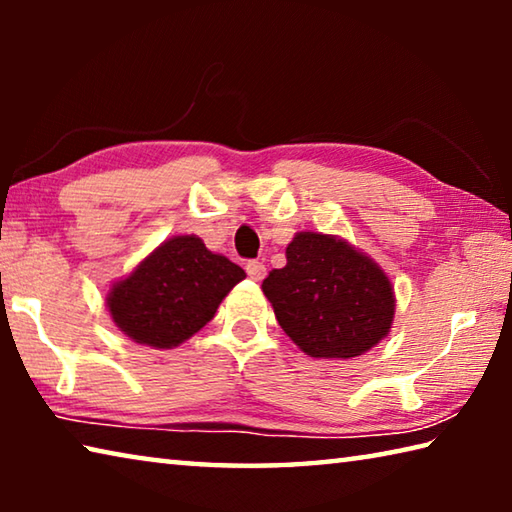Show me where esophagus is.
I'll list each match as a JSON object with an SVG mask.
<instances>
[{
	"label": "esophagus",
	"mask_w": 512,
	"mask_h": 512,
	"mask_svg": "<svg viewBox=\"0 0 512 512\" xmlns=\"http://www.w3.org/2000/svg\"><path fill=\"white\" fill-rule=\"evenodd\" d=\"M246 273L250 280L259 282V280H264L266 266H264V262H259V259H250V262H246Z\"/></svg>",
	"instance_id": "1"
}]
</instances>
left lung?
I'll return each mask as SVG.
<instances>
[{"label":"left lung","instance_id":"obj_1","mask_svg":"<svg viewBox=\"0 0 512 512\" xmlns=\"http://www.w3.org/2000/svg\"><path fill=\"white\" fill-rule=\"evenodd\" d=\"M284 334L314 359H352L391 332L395 293L377 262L345 239L298 232L287 266L262 282Z\"/></svg>","mask_w":512,"mask_h":512}]
</instances>
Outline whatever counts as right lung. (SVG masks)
Instances as JSON below:
<instances>
[{"label": "right lung", "mask_w": 512, "mask_h": 512, "mask_svg": "<svg viewBox=\"0 0 512 512\" xmlns=\"http://www.w3.org/2000/svg\"><path fill=\"white\" fill-rule=\"evenodd\" d=\"M244 277V268L207 250L203 239L178 235L112 284L106 305L115 325L135 343L169 350L210 323Z\"/></svg>", "instance_id": "add662e5"}]
</instances>
